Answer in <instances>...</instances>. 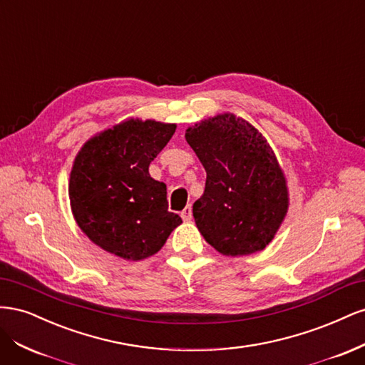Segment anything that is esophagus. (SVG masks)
<instances>
[{"label": "esophagus", "mask_w": 365, "mask_h": 365, "mask_svg": "<svg viewBox=\"0 0 365 365\" xmlns=\"http://www.w3.org/2000/svg\"><path fill=\"white\" fill-rule=\"evenodd\" d=\"M181 217L185 220V222H189V220H192V207L187 205L182 212H181Z\"/></svg>", "instance_id": "obj_1"}]
</instances>
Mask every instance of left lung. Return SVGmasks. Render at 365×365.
Returning <instances> with one entry per match:
<instances>
[{
    "instance_id": "obj_1",
    "label": "left lung",
    "mask_w": 365,
    "mask_h": 365,
    "mask_svg": "<svg viewBox=\"0 0 365 365\" xmlns=\"http://www.w3.org/2000/svg\"><path fill=\"white\" fill-rule=\"evenodd\" d=\"M207 172L193 204L197 230L224 256L262 251L288 213L289 195L275 153L260 132L235 114H219L185 130Z\"/></svg>"
}]
</instances>
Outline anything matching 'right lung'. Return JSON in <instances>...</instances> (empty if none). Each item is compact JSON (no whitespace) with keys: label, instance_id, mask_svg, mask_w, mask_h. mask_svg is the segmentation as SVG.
<instances>
[{"label":"right lung","instance_id":"obj_1","mask_svg":"<svg viewBox=\"0 0 365 365\" xmlns=\"http://www.w3.org/2000/svg\"><path fill=\"white\" fill-rule=\"evenodd\" d=\"M176 125L128 118L88 140L70 173L68 195L77 225L91 242L125 260L158 252L182 220L169 212L165 184L149 164Z\"/></svg>","mask_w":365,"mask_h":365}]
</instances>
